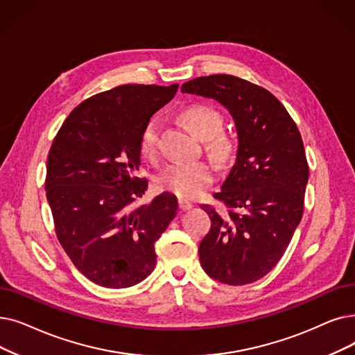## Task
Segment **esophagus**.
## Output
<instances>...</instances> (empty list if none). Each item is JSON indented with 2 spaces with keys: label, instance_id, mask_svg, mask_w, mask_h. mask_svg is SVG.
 <instances>
[{
  "label": "esophagus",
  "instance_id": "esophagus-1",
  "mask_svg": "<svg viewBox=\"0 0 355 355\" xmlns=\"http://www.w3.org/2000/svg\"><path fill=\"white\" fill-rule=\"evenodd\" d=\"M178 207H180L181 211H187V210H190V209L193 207V205L189 203V202H186V200L180 198V200H178Z\"/></svg>",
  "mask_w": 355,
  "mask_h": 355
}]
</instances>
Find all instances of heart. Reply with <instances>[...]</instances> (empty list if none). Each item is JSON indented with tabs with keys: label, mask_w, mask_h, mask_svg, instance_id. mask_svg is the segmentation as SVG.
<instances>
[{
	"label": "heart",
	"mask_w": 355,
	"mask_h": 355,
	"mask_svg": "<svg viewBox=\"0 0 355 355\" xmlns=\"http://www.w3.org/2000/svg\"><path fill=\"white\" fill-rule=\"evenodd\" d=\"M181 120L198 139L207 141L211 155L219 159H227L234 152V142L229 136L220 133L222 114L206 105H190L181 112ZM158 121L150 120L141 136V152L148 158L157 153ZM214 171L207 162H173L165 166L157 178L158 186L178 196L180 198H194L202 194L213 182Z\"/></svg>",
	"instance_id": "heart-1"
}]
</instances>
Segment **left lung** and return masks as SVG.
<instances>
[{"label":"left lung","mask_w":355,"mask_h":355,"mask_svg":"<svg viewBox=\"0 0 355 355\" xmlns=\"http://www.w3.org/2000/svg\"><path fill=\"white\" fill-rule=\"evenodd\" d=\"M181 92L220 103L238 135L235 164L214 194L229 210L202 205L211 227L200 263L223 284L254 283L279 263L302 220L309 166L300 132L270 91L234 75L200 76Z\"/></svg>","instance_id":"8db88e82"}]
</instances>
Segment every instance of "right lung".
Segmentation results:
<instances>
[{"instance_id": "right-lung-1", "label": "right lung", "mask_w": 355, "mask_h": 355, "mask_svg": "<svg viewBox=\"0 0 355 355\" xmlns=\"http://www.w3.org/2000/svg\"><path fill=\"white\" fill-rule=\"evenodd\" d=\"M177 89L126 84L92 96L71 112L49 150L44 189L56 236L73 266L98 286L132 287L157 266L155 242L178 202L162 193L135 205L148 189V180L137 177L141 136Z\"/></svg>"}]
</instances>
